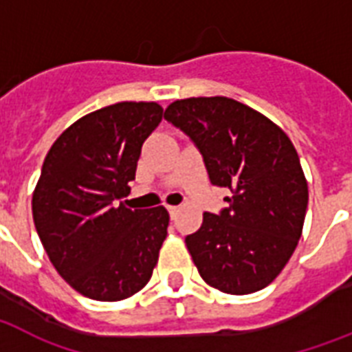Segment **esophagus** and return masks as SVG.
<instances>
[{"mask_svg":"<svg viewBox=\"0 0 352 352\" xmlns=\"http://www.w3.org/2000/svg\"><path fill=\"white\" fill-rule=\"evenodd\" d=\"M167 209H168V213H170V217H173V219H176V217H178V213H179L178 206H168Z\"/></svg>","mask_w":352,"mask_h":352,"instance_id":"1","label":"esophagus"}]
</instances>
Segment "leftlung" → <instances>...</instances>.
I'll list each match as a JSON object with an SVG mask.
<instances>
[{"label":"left lung","mask_w":352,"mask_h":352,"mask_svg":"<svg viewBox=\"0 0 352 352\" xmlns=\"http://www.w3.org/2000/svg\"><path fill=\"white\" fill-rule=\"evenodd\" d=\"M165 119L200 148L211 184L230 206L204 213L185 244L201 279L231 296L263 290L280 274L303 233L309 185L292 141L261 111L228 97H189Z\"/></svg>","instance_id":"1"}]
</instances>
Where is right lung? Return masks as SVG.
Masks as SVG:
<instances>
[{
	"mask_svg": "<svg viewBox=\"0 0 352 352\" xmlns=\"http://www.w3.org/2000/svg\"><path fill=\"white\" fill-rule=\"evenodd\" d=\"M157 102H117L80 117L49 148L32 192L38 236L60 277L89 299L121 301L151 280L168 211L128 209L141 146L162 122Z\"/></svg>",
	"mask_w": 352,
	"mask_h": 352,
	"instance_id": "1",
	"label": "right lung"
}]
</instances>
